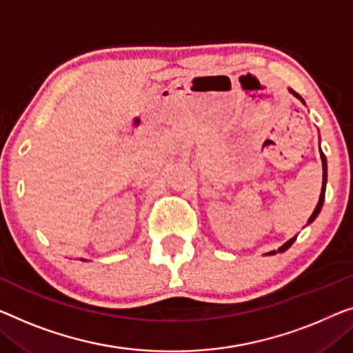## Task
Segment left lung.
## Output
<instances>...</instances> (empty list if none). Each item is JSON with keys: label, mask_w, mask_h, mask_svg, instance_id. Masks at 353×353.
<instances>
[{"label": "left lung", "mask_w": 353, "mask_h": 353, "mask_svg": "<svg viewBox=\"0 0 353 353\" xmlns=\"http://www.w3.org/2000/svg\"><path fill=\"white\" fill-rule=\"evenodd\" d=\"M288 90H290V93L292 94H294V97H296L298 99H301V101L304 103V99L299 97L298 93H294L292 88H288ZM320 159H322V166H323V185H322V193H320V198H319V203H317V206H315V209H314V212H312V215L311 217H309V220H307V223H312L315 219H317V215H319V212L320 210H322V206H323V201H325V187H327V159H325V155H323V152L320 150ZM294 241H296V236H293V238L290 239V241H287L285 244H283L282 247H279V250L277 252H285L288 247H290ZM271 254H276V252H271Z\"/></svg>", "instance_id": "obj_1"}]
</instances>
